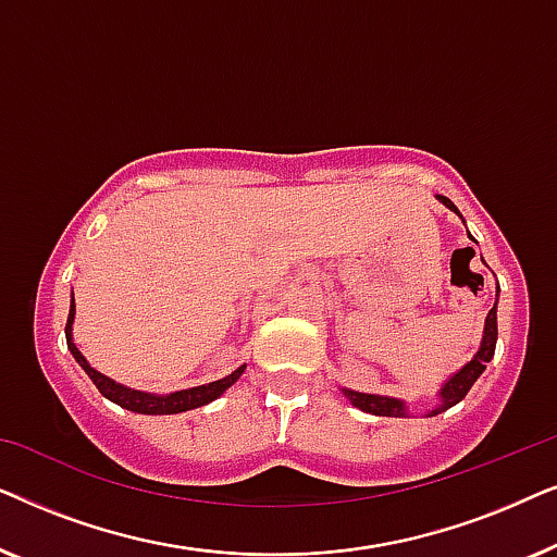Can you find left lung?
<instances>
[{
	"instance_id": "1",
	"label": "left lung",
	"mask_w": 557,
	"mask_h": 557,
	"mask_svg": "<svg viewBox=\"0 0 557 557\" xmlns=\"http://www.w3.org/2000/svg\"><path fill=\"white\" fill-rule=\"evenodd\" d=\"M438 202H444L448 210L456 212V215L461 218V212L456 205L448 200L444 195H436ZM463 220V218H461ZM467 235L471 240H474V235L467 231ZM476 243V240H474ZM484 261V258H482ZM497 301H499V284H497ZM497 301H494V307L490 309V314L484 319V334H482V345L474 352V357L454 372V375H448V380H444V385L438 387V403L433 408L425 410V418L431 416H438L444 413V410L454 408L456 403H461L467 398V393L471 391V385L476 383L479 375L486 370V364L492 362L494 357V347H497ZM342 395L352 403L355 408L364 410V413H372V416H387V418H410V410H408V403L400 400V398H391V395H375V393H357V391H349V387H342Z\"/></svg>"
}]
</instances>
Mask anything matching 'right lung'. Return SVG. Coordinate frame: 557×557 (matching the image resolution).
I'll list each match as a JSON object with an SVG mask.
<instances>
[{"mask_svg":"<svg viewBox=\"0 0 557 557\" xmlns=\"http://www.w3.org/2000/svg\"><path fill=\"white\" fill-rule=\"evenodd\" d=\"M73 322H75V299H71V314H67V324H65V339H67V349L75 357V362L86 370V375L94 380V385L101 391L103 398H109L116 406L132 410V413H144V416H172V413H185V410L193 408H202L220 398L227 387L238 383V377L246 370V364H240L238 370H233L231 375L215 380V383H205L197 387H187V391H174L166 395L159 393H147V391H134V387H126L116 383V380L106 377L103 372H98L96 368H90V362L83 357L78 345L73 342Z\"/></svg>","mask_w":557,"mask_h":557,"instance_id":"obj_1","label":"right lung"}]
</instances>
